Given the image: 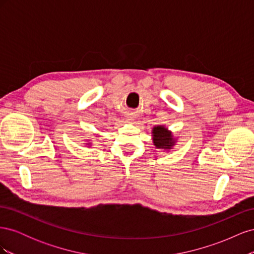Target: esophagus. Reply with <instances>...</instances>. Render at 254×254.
<instances>
[{
    "mask_svg": "<svg viewBox=\"0 0 254 254\" xmlns=\"http://www.w3.org/2000/svg\"><path fill=\"white\" fill-rule=\"evenodd\" d=\"M126 119H127L129 122H132V121H133V119H134V117H133L132 114H130V113H129V114H127V115H126Z\"/></svg>",
    "mask_w": 254,
    "mask_h": 254,
    "instance_id": "1",
    "label": "esophagus"
}]
</instances>
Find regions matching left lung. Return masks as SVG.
I'll list each match as a JSON object with an SVG mask.
<instances>
[{
	"mask_svg": "<svg viewBox=\"0 0 254 254\" xmlns=\"http://www.w3.org/2000/svg\"><path fill=\"white\" fill-rule=\"evenodd\" d=\"M151 139L156 148L163 149L164 151H170L173 149L176 146V143L178 142L177 137L173 134V131L168 130V128L163 125H158L152 128Z\"/></svg>",
	"mask_w": 254,
	"mask_h": 254,
	"instance_id": "left-lung-1",
	"label": "left lung"
}]
</instances>
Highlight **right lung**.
<instances>
[{
	"instance_id": "add662e5",
	"label": "right lung",
	"mask_w": 254,
	"mask_h": 254,
	"mask_svg": "<svg viewBox=\"0 0 254 254\" xmlns=\"http://www.w3.org/2000/svg\"><path fill=\"white\" fill-rule=\"evenodd\" d=\"M84 142H87V143H83V144H86L87 146H88V147H91V146H92V142L90 141V140H84Z\"/></svg>"
}]
</instances>
